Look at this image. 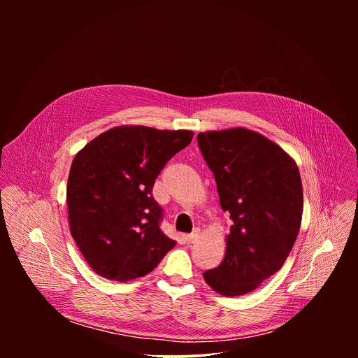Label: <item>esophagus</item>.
Segmentation results:
<instances>
[{
	"mask_svg": "<svg viewBox=\"0 0 358 358\" xmlns=\"http://www.w3.org/2000/svg\"><path fill=\"white\" fill-rule=\"evenodd\" d=\"M198 236H199V229H195L191 234L185 235V241H187V243H194L198 239Z\"/></svg>",
	"mask_w": 358,
	"mask_h": 358,
	"instance_id": "34e87169",
	"label": "esophagus"
}]
</instances>
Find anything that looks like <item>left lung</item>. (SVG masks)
Segmentation results:
<instances>
[{
	"mask_svg": "<svg viewBox=\"0 0 358 358\" xmlns=\"http://www.w3.org/2000/svg\"><path fill=\"white\" fill-rule=\"evenodd\" d=\"M196 140L234 222L224 261L203 279L221 294L241 296L289 257L303 214L300 173L278 144L248 129L199 133Z\"/></svg>",
	"mask_w": 358,
	"mask_h": 358,
	"instance_id": "obj_1",
	"label": "left lung"
}]
</instances>
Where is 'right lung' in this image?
<instances>
[{
    "label": "right lung",
    "instance_id": "right-lung-1",
    "mask_svg": "<svg viewBox=\"0 0 358 358\" xmlns=\"http://www.w3.org/2000/svg\"><path fill=\"white\" fill-rule=\"evenodd\" d=\"M194 133L119 126L86 144L68 178L71 234L89 266L127 282L155 269L176 246L160 228L163 208L152 185Z\"/></svg>",
    "mask_w": 358,
    "mask_h": 358
}]
</instances>
